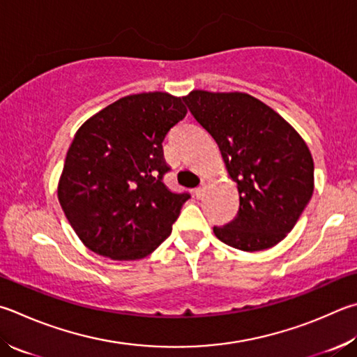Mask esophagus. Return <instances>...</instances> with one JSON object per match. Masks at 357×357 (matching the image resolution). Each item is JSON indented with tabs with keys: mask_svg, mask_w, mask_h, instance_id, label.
Returning <instances> with one entry per match:
<instances>
[{
	"mask_svg": "<svg viewBox=\"0 0 357 357\" xmlns=\"http://www.w3.org/2000/svg\"><path fill=\"white\" fill-rule=\"evenodd\" d=\"M204 189H206V184H204V183H201V185H199V187H197L195 192H193V193H195V197H197V198H201V197H203V193H204Z\"/></svg>",
	"mask_w": 357,
	"mask_h": 357,
	"instance_id": "1",
	"label": "esophagus"
}]
</instances>
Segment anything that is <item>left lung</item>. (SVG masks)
Returning a JSON list of instances; mask_svg holds the SVG:
<instances>
[{"instance_id":"left-lung-1","label":"left lung","mask_w":357,"mask_h":357,"mask_svg":"<svg viewBox=\"0 0 357 357\" xmlns=\"http://www.w3.org/2000/svg\"><path fill=\"white\" fill-rule=\"evenodd\" d=\"M184 102L217 142L237 183V215L225 226H213V234L242 251L280 243L314 192V160L306 142L280 114L248 93L193 90Z\"/></svg>"}]
</instances>
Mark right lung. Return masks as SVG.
Segmentation results:
<instances>
[{
  "label": "right lung",
  "instance_id": "1",
  "mask_svg": "<svg viewBox=\"0 0 357 357\" xmlns=\"http://www.w3.org/2000/svg\"><path fill=\"white\" fill-rule=\"evenodd\" d=\"M184 98L165 92L129 95L77 129L57 197L89 250L114 261H135L172 234L189 192L164 184L167 132L184 119Z\"/></svg>",
  "mask_w": 357,
  "mask_h": 357
}]
</instances>
